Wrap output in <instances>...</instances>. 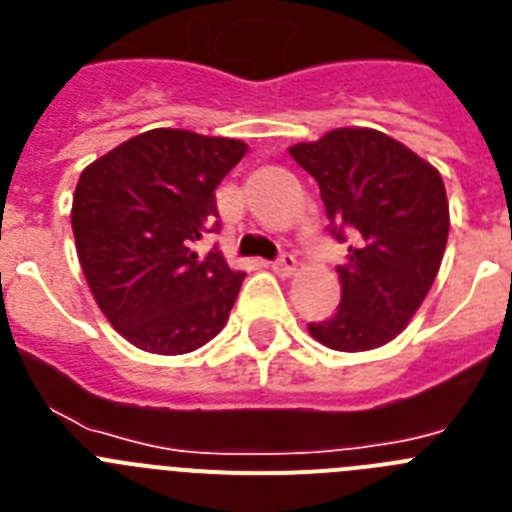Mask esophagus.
Segmentation results:
<instances>
[{
	"instance_id": "esophagus-1",
	"label": "esophagus",
	"mask_w": 512,
	"mask_h": 512,
	"mask_svg": "<svg viewBox=\"0 0 512 512\" xmlns=\"http://www.w3.org/2000/svg\"><path fill=\"white\" fill-rule=\"evenodd\" d=\"M271 269L277 271L279 277H292L297 271V259L292 253H284V256H279V259L271 264Z\"/></svg>"
}]
</instances>
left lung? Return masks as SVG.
Returning a JSON list of instances; mask_svg holds the SVG:
<instances>
[{
  "mask_svg": "<svg viewBox=\"0 0 512 512\" xmlns=\"http://www.w3.org/2000/svg\"><path fill=\"white\" fill-rule=\"evenodd\" d=\"M289 156L315 176L333 233L351 230L338 266L341 305L307 330L333 351H372L408 328L441 266L449 200L436 166L374 128H336Z\"/></svg>",
  "mask_w": 512,
  "mask_h": 512,
  "instance_id": "left-lung-1",
  "label": "left lung"
}]
</instances>
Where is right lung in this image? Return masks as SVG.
<instances>
[{
  "label": "right lung",
  "mask_w": 512,
  "mask_h": 512,
  "mask_svg": "<svg viewBox=\"0 0 512 512\" xmlns=\"http://www.w3.org/2000/svg\"><path fill=\"white\" fill-rule=\"evenodd\" d=\"M248 146L179 128L133 135L81 171L76 256L94 302L140 351H197L228 323L243 271L197 253L217 228L215 189Z\"/></svg>",
  "instance_id": "obj_1"
}]
</instances>
